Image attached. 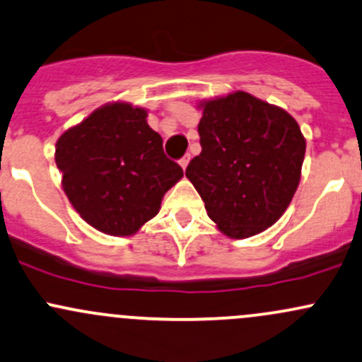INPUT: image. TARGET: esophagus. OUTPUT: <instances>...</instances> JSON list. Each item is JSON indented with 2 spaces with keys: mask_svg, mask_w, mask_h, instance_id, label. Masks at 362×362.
<instances>
[{
  "mask_svg": "<svg viewBox=\"0 0 362 362\" xmlns=\"http://www.w3.org/2000/svg\"><path fill=\"white\" fill-rule=\"evenodd\" d=\"M189 161H191V154H185V156H184V158H182V159H180V161H178V163H180L182 170H185V168H187Z\"/></svg>",
  "mask_w": 362,
  "mask_h": 362,
  "instance_id": "1",
  "label": "esophagus"
}]
</instances>
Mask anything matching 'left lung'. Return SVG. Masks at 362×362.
<instances>
[{
    "instance_id": "left-lung-1",
    "label": "left lung",
    "mask_w": 362,
    "mask_h": 362,
    "mask_svg": "<svg viewBox=\"0 0 362 362\" xmlns=\"http://www.w3.org/2000/svg\"><path fill=\"white\" fill-rule=\"evenodd\" d=\"M199 109L203 151L185 177L223 234H260L286 211L300 184L305 139L298 123L246 91L203 100Z\"/></svg>"
}]
</instances>
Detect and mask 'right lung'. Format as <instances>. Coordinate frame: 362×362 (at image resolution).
Returning a JSON list of instances; mask_svg holds the SVG:
<instances>
[{
  "label": "right lung",
  "mask_w": 362,
  "mask_h": 362,
  "mask_svg": "<svg viewBox=\"0 0 362 362\" xmlns=\"http://www.w3.org/2000/svg\"><path fill=\"white\" fill-rule=\"evenodd\" d=\"M146 117V109L112 102L57 140L64 192L81 218L104 234H135L184 177Z\"/></svg>",
  "instance_id": "right-lung-1"
}]
</instances>
